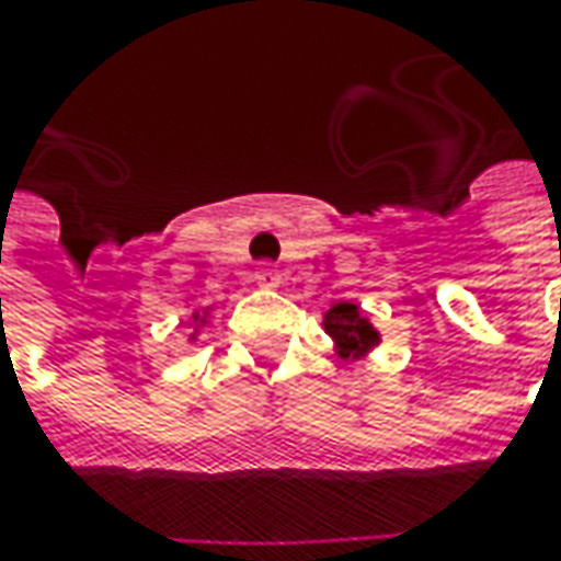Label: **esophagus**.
Masks as SVG:
<instances>
[{
  "mask_svg": "<svg viewBox=\"0 0 561 561\" xmlns=\"http://www.w3.org/2000/svg\"><path fill=\"white\" fill-rule=\"evenodd\" d=\"M255 280H259L262 287H277V284H280V271H277V265L265 262V265L255 268Z\"/></svg>",
  "mask_w": 561,
  "mask_h": 561,
  "instance_id": "obj_1",
  "label": "esophagus"
}]
</instances>
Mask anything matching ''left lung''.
Listing matches in <instances>:
<instances>
[{
  "instance_id": "left-lung-1",
  "label": "left lung",
  "mask_w": 561,
  "mask_h": 561,
  "mask_svg": "<svg viewBox=\"0 0 561 561\" xmlns=\"http://www.w3.org/2000/svg\"><path fill=\"white\" fill-rule=\"evenodd\" d=\"M324 331L334 340L340 358H362L380 343L375 324L358 312L356 302H334L324 312Z\"/></svg>"
}]
</instances>
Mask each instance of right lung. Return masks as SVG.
I'll return each mask as SVG.
<instances>
[{"label": "right lung", "instance_id": "right-lung-1", "mask_svg": "<svg viewBox=\"0 0 561 561\" xmlns=\"http://www.w3.org/2000/svg\"><path fill=\"white\" fill-rule=\"evenodd\" d=\"M193 318H196V321H199V312H196V314H193ZM203 318H205V312H203Z\"/></svg>", "mask_w": 561, "mask_h": 561}]
</instances>
